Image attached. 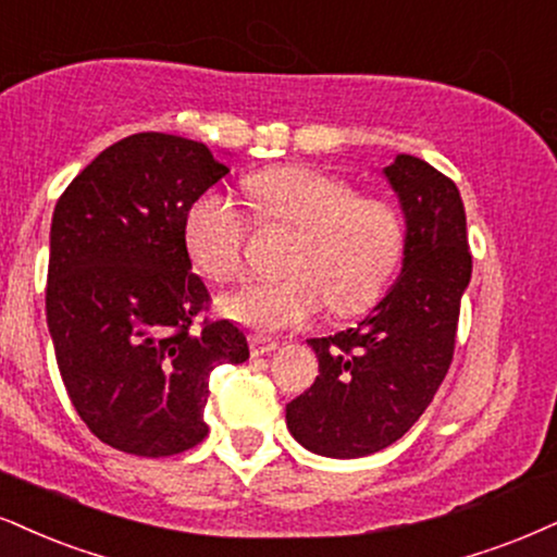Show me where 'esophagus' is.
<instances>
[{"mask_svg":"<svg viewBox=\"0 0 557 557\" xmlns=\"http://www.w3.org/2000/svg\"><path fill=\"white\" fill-rule=\"evenodd\" d=\"M278 343L273 338H265V335H250V354L252 356H265L271 351H276Z\"/></svg>","mask_w":557,"mask_h":557,"instance_id":"1","label":"esophagus"}]
</instances>
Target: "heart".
I'll return each instance as SVG.
<instances>
[{"label": "heart", "mask_w": 557, "mask_h": 557, "mask_svg": "<svg viewBox=\"0 0 557 557\" xmlns=\"http://www.w3.org/2000/svg\"><path fill=\"white\" fill-rule=\"evenodd\" d=\"M247 196L265 226L292 230L284 278L256 281L224 299V312L260 333L310 322L327 307L361 312L380 297L400 263L405 222L397 206L310 164H278L247 177ZM185 247L209 278H237L245 268L250 216L230 196L209 190L185 214Z\"/></svg>", "instance_id": "b5f03b06"}]
</instances>
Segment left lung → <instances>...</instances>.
Masks as SVG:
<instances>
[{
    "instance_id": "left-lung-1",
    "label": "left lung",
    "mask_w": 557,
    "mask_h": 557,
    "mask_svg": "<svg viewBox=\"0 0 557 557\" xmlns=\"http://www.w3.org/2000/svg\"><path fill=\"white\" fill-rule=\"evenodd\" d=\"M384 175L408 224L400 276L359 325L307 341L320 374L286 405L292 436L325 457L374 455L423 416L449 372L470 284L468 222L455 181L410 154Z\"/></svg>"
}]
</instances>
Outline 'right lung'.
<instances>
[{
    "label": "right lung",
    "mask_w": 557,
    "mask_h": 557,
    "mask_svg": "<svg viewBox=\"0 0 557 557\" xmlns=\"http://www.w3.org/2000/svg\"><path fill=\"white\" fill-rule=\"evenodd\" d=\"M230 168L201 141L144 132L100 152L51 222L46 320L87 429L136 457L181 455L209 434V374L250 356L230 320H201L185 214Z\"/></svg>",
    "instance_id": "add662e5"
}]
</instances>
